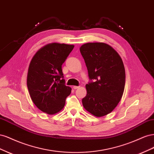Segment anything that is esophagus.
Here are the masks:
<instances>
[{"mask_svg":"<svg viewBox=\"0 0 154 154\" xmlns=\"http://www.w3.org/2000/svg\"><path fill=\"white\" fill-rule=\"evenodd\" d=\"M79 87H80V86H73L74 89H77V88H78Z\"/></svg>","mask_w":154,"mask_h":154,"instance_id":"obj_1","label":"esophagus"}]
</instances>
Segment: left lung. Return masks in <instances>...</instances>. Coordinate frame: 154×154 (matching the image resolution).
<instances>
[{
	"label": "left lung",
	"mask_w": 154,
	"mask_h": 154,
	"mask_svg": "<svg viewBox=\"0 0 154 154\" xmlns=\"http://www.w3.org/2000/svg\"><path fill=\"white\" fill-rule=\"evenodd\" d=\"M80 50L91 80L85 85L83 106L96 117L104 116L116 108L123 94L125 71L122 59L110 45L102 42L85 44Z\"/></svg>",
	"instance_id": "1"
}]
</instances>
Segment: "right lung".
I'll return each mask as SVG.
<instances>
[{
  "instance_id": "1",
  "label": "right lung",
  "mask_w": 154,
  "mask_h": 154,
  "mask_svg": "<svg viewBox=\"0 0 154 154\" xmlns=\"http://www.w3.org/2000/svg\"><path fill=\"white\" fill-rule=\"evenodd\" d=\"M74 45L52 43L37 51L30 62L27 85L31 98L40 110L54 114L66 104L71 88L65 85L62 66Z\"/></svg>"
}]
</instances>
